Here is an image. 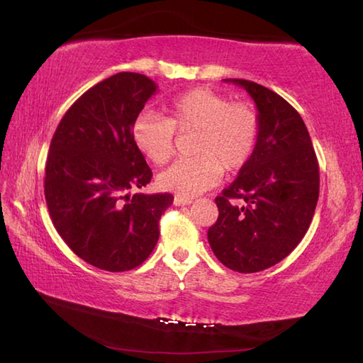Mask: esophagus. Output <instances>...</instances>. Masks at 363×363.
Masks as SVG:
<instances>
[{"label":"esophagus","mask_w":363,"mask_h":363,"mask_svg":"<svg viewBox=\"0 0 363 363\" xmlns=\"http://www.w3.org/2000/svg\"><path fill=\"white\" fill-rule=\"evenodd\" d=\"M192 203V199H189V196H181V195H176L174 196V205L176 206H186Z\"/></svg>","instance_id":"1"}]
</instances>
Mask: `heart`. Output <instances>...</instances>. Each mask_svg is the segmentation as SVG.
<instances>
[{"mask_svg":"<svg viewBox=\"0 0 363 363\" xmlns=\"http://www.w3.org/2000/svg\"><path fill=\"white\" fill-rule=\"evenodd\" d=\"M167 116L143 112L131 126L134 145L152 163L163 164L174 152V131H196L192 158L177 160L158 176L160 189L194 196L211 189L225 171H238L253 157L259 138V116L248 102H230L210 88L176 96Z\"/></svg>","mask_w":363,"mask_h":363,"instance_id":"b5f03b06","label":"heart"}]
</instances>
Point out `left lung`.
Instances as JSON below:
<instances>
[{
    "label": "left lung",
    "mask_w": 363,
    "mask_h": 363,
    "mask_svg": "<svg viewBox=\"0 0 363 363\" xmlns=\"http://www.w3.org/2000/svg\"><path fill=\"white\" fill-rule=\"evenodd\" d=\"M225 82L242 86L255 101L259 138L237 179L216 196L219 216L208 242L225 267L253 274L285 259L303 240L320 176L309 131L284 97L248 79Z\"/></svg>",
    "instance_id": "8db88e82"
}]
</instances>
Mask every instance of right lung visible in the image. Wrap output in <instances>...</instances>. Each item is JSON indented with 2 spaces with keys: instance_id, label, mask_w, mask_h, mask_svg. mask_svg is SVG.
I'll use <instances>...</instances> for the list:
<instances>
[{
  "instance_id": "1",
  "label": "right lung",
  "mask_w": 363,
  "mask_h": 363,
  "mask_svg": "<svg viewBox=\"0 0 363 363\" xmlns=\"http://www.w3.org/2000/svg\"><path fill=\"white\" fill-rule=\"evenodd\" d=\"M158 86L121 72L73 102L54 133L46 160L45 196L52 224L91 266L125 272L155 248L171 194H134L152 169L133 143L131 126Z\"/></svg>"
}]
</instances>
